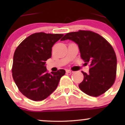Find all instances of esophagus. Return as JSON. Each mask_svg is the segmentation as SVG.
Masks as SVG:
<instances>
[{"label": "esophagus", "instance_id": "1", "mask_svg": "<svg viewBox=\"0 0 125 125\" xmlns=\"http://www.w3.org/2000/svg\"><path fill=\"white\" fill-rule=\"evenodd\" d=\"M66 72L67 73H71V74L72 73H73V71H71V70H68V69L66 70Z\"/></svg>", "mask_w": 125, "mask_h": 125}]
</instances>
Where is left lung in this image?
<instances>
[{
	"mask_svg": "<svg viewBox=\"0 0 125 125\" xmlns=\"http://www.w3.org/2000/svg\"><path fill=\"white\" fill-rule=\"evenodd\" d=\"M71 40L77 44L82 59L89 63V73L82 72L83 81L79 84L84 94L97 97L104 94L114 83L117 59L114 49L105 39L89 31H79L66 34L61 41Z\"/></svg>",
	"mask_w": 125,
	"mask_h": 125,
	"instance_id": "obj_1",
	"label": "left lung"
}]
</instances>
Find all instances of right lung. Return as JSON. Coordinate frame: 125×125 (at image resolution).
<instances>
[{"mask_svg": "<svg viewBox=\"0 0 125 125\" xmlns=\"http://www.w3.org/2000/svg\"><path fill=\"white\" fill-rule=\"evenodd\" d=\"M63 34L35 33L18 46L13 56L12 76L21 92L30 99L41 101L58 87L65 71L47 72L46 61L51 58L52 48Z\"/></svg>", "mask_w": 125, "mask_h": 125, "instance_id": "1", "label": "right lung"}]
</instances>
